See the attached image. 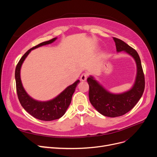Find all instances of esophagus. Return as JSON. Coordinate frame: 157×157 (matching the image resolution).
Listing matches in <instances>:
<instances>
[{"label": "esophagus", "mask_w": 157, "mask_h": 157, "mask_svg": "<svg viewBox=\"0 0 157 157\" xmlns=\"http://www.w3.org/2000/svg\"><path fill=\"white\" fill-rule=\"evenodd\" d=\"M87 78H88V74L86 73H83V74H82V75L81 76L80 79H81V81H85L86 80Z\"/></svg>", "instance_id": "34e87169"}]
</instances>
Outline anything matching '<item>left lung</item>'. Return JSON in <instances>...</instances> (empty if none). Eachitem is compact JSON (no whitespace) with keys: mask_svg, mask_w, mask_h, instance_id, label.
<instances>
[{"mask_svg":"<svg viewBox=\"0 0 157 157\" xmlns=\"http://www.w3.org/2000/svg\"><path fill=\"white\" fill-rule=\"evenodd\" d=\"M118 53L123 52L133 58L137 67L136 76L132 88L121 94H113L106 90L95 78L90 76L89 99L94 108L105 117H118L132 109L141 98L145 82L141 62L137 52L123 40L113 37Z\"/></svg>","mask_w":157,"mask_h":157,"instance_id":"obj_1","label":"left lung"}]
</instances>
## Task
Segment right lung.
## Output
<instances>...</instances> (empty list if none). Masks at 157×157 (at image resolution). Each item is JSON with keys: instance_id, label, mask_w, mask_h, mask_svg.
Here are the masks:
<instances>
[{"instance_id": "right-lung-1", "label": "right lung", "mask_w": 157, "mask_h": 157, "mask_svg": "<svg viewBox=\"0 0 157 157\" xmlns=\"http://www.w3.org/2000/svg\"><path fill=\"white\" fill-rule=\"evenodd\" d=\"M57 37L43 42L32 48L21 58L15 70L16 91L18 99L24 109L33 117L43 121H52L59 119L65 113L71 102L72 97L80 81L78 79L51 100L46 101H37L30 97L24 89L21 83L20 71L22 64L29 54L33 49L53 43Z\"/></svg>"}]
</instances>
